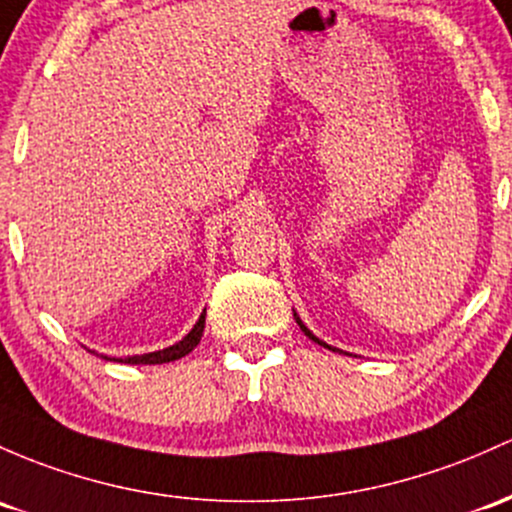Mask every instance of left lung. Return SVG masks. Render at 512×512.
<instances>
[{
    "label": "left lung",
    "mask_w": 512,
    "mask_h": 512,
    "mask_svg": "<svg viewBox=\"0 0 512 512\" xmlns=\"http://www.w3.org/2000/svg\"><path fill=\"white\" fill-rule=\"evenodd\" d=\"M293 317H295V322H298V324H300V329H302V332H305V334H307V337H310V339H312V342L322 344V346H324V349H332V351H339V349H337V346H329V344H324V342H322V339H317V337H315V334H312V332H310V329H307V327H305V324H302V320H300V317H298V312H295V310H293ZM339 354H346V351H339Z\"/></svg>",
    "instance_id": "obj_1"
}]
</instances>
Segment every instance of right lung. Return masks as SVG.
Here are the masks:
<instances>
[{"instance_id": "1", "label": "right lung", "mask_w": 512, "mask_h": 512, "mask_svg": "<svg viewBox=\"0 0 512 512\" xmlns=\"http://www.w3.org/2000/svg\"><path fill=\"white\" fill-rule=\"evenodd\" d=\"M202 332H205V312L200 315V320L195 322V327L185 334L180 342H175L173 346H166V349L151 351V354H136V356H119V359H109V361H119V364H168V361L183 359L185 354H190L197 344H200ZM107 359V356H104Z\"/></svg>"}]
</instances>
